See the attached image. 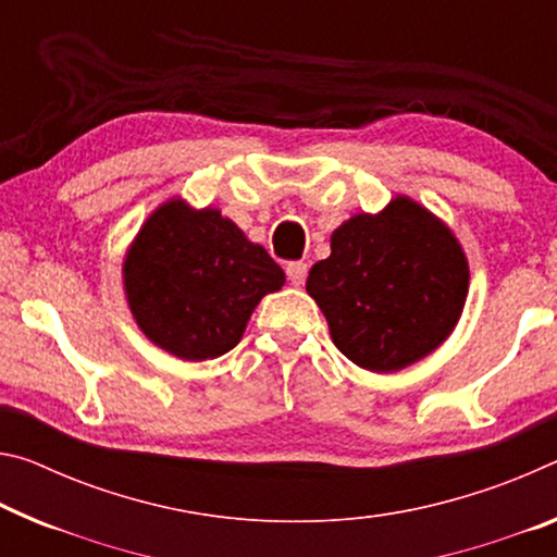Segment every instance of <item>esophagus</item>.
<instances>
[{"instance_id":"1","label":"esophagus","mask_w":557,"mask_h":557,"mask_svg":"<svg viewBox=\"0 0 557 557\" xmlns=\"http://www.w3.org/2000/svg\"><path fill=\"white\" fill-rule=\"evenodd\" d=\"M285 272H287V280L293 282L295 287H299L305 282V277H307V262H289L287 268H285Z\"/></svg>"}]
</instances>
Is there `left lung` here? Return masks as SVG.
<instances>
[{"instance_id":"obj_1","label":"left lung","mask_w":557,"mask_h":557,"mask_svg":"<svg viewBox=\"0 0 557 557\" xmlns=\"http://www.w3.org/2000/svg\"><path fill=\"white\" fill-rule=\"evenodd\" d=\"M307 293L334 347L369 372H399L454 332L469 295V260L444 220L396 196L382 213H359L332 233Z\"/></svg>"}]
</instances>
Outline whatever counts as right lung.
<instances>
[{
  "mask_svg": "<svg viewBox=\"0 0 557 557\" xmlns=\"http://www.w3.org/2000/svg\"><path fill=\"white\" fill-rule=\"evenodd\" d=\"M282 285L280 264L231 218L181 198L148 215L123 260V289L140 332L188 361L231 351L260 299Z\"/></svg>",
  "mask_w": 557,
  "mask_h": 557,
  "instance_id": "add662e5",
  "label": "right lung"
}]
</instances>
